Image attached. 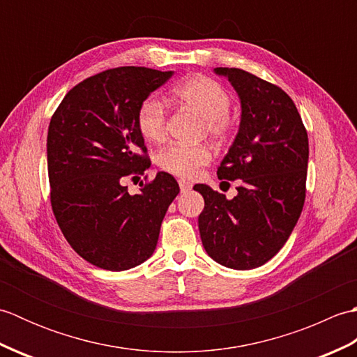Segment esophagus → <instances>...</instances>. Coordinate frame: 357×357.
<instances>
[{"label": "esophagus", "instance_id": "1", "mask_svg": "<svg viewBox=\"0 0 357 357\" xmlns=\"http://www.w3.org/2000/svg\"><path fill=\"white\" fill-rule=\"evenodd\" d=\"M179 188H181V192L190 190L192 183H190V181H185V179H179Z\"/></svg>", "mask_w": 357, "mask_h": 357}]
</instances>
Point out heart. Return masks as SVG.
<instances>
[{"label": "heart", "mask_w": 357, "mask_h": 357, "mask_svg": "<svg viewBox=\"0 0 357 357\" xmlns=\"http://www.w3.org/2000/svg\"><path fill=\"white\" fill-rule=\"evenodd\" d=\"M173 96L206 119L207 132L218 139H224L231 132V123L227 113L230 110V95L219 82L202 75L188 78L173 89ZM141 135L150 142H159L165 136L167 109L158 98H147L136 115ZM211 153L206 146H184L172 144L156 156V162L167 173L174 176L192 178L202 165L210 162Z\"/></svg>", "instance_id": "obj_1"}]
</instances>
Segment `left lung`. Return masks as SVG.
Segmentation results:
<instances>
[{
	"mask_svg": "<svg viewBox=\"0 0 357 357\" xmlns=\"http://www.w3.org/2000/svg\"><path fill=\"white\" fill-rule=\"evenodd\" d=\"M236 90L241 123L218 169L241 185L233 199L206 184L198 225L202 245L218 264L250 270L270 261L294 229L305 201L308 136L282 89L241 69L216 67Z\"/></svg>",
	"mask_w": 357,
	"mask_h": 357,
	"instance_id": "left-lung-1",
	"label": "left lung"
}]
</instances>
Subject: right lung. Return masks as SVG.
<instances>
[{
  "mask_svg": "<svg viewBox=\"0 0 357 357\" xmlns=\"http://www.w3.org/2000/svg\"><path fill=\"white\" fill-rule=\"evenodd\" d=\"M172 77L133 66L105 70L75 86L50 119L53 215L75 252L100 268L123 271L147 261L179 193L176 179L165 172L141 183L136 195L124 185L150 167L136 123L139 105Z\"/></svg>",
  "mask_w": 357,
  "mask_h": 357,
  "instance_id": "add662e5",
  "label": "right lung"
}]
</instances>
